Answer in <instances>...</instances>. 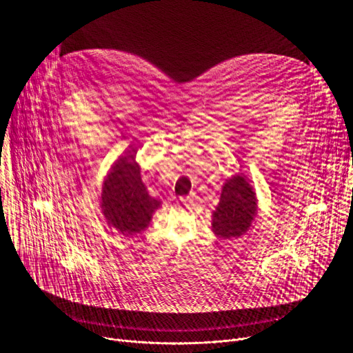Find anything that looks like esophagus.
Listing matches in <instances>:
<instances>
[{"mask_svg": "<svg viewBox=\"0 0 353 353\" xmlns=\"http://www.w3.org/2000/svg\"><path fill=\"white\" fill-rule=\"evenodd\" d=\"M184 201V203H185V201H187V203H188V205H194L195 204V201H194V196H187L185 199H183Z\"/></svg>", "mask_w": 353, "mask_h": 353, "instance_id": "obj_1", "label": "esophagus"}]
</instances>
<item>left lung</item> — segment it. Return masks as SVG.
Returning a JSON list of instances; mask_svg holds the SVG:
<instances>
[{"mask_svg":"<svg viewBox=\"0 0 353 353\" xmlns=\"http://www.w3.org/2000/svg\"><path fill=\"white\" fill-rule=\"evenodd\" d=\"M257 195L244 174L226 179L219 204L212 211V232L221 239H237L248 232L257 216Z\"/></svg>","mask_w":353,"mask_h":353,"instance_id":"left-lung-1","label":"left lung"}]
</instances>
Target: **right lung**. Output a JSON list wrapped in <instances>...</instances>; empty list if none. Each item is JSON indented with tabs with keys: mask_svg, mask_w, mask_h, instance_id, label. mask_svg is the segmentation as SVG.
Listing matches in <instances>:
<instances>
[{
	"mask_svg": "<svg viewBox=\"0 0 353 353\" xmlns=\"http://www.w3.org/2000/svg\"><path fill=\"white\" fill-rule=\"evenodd\" d=\"M161 201L149 195L141 179L135 155L125 152L112 165L102 184L100 210L108 223L119 233L132 237L143 232L152 221Z\"/></svg>",
	"mask_w": 353,
	"mask_h": 353,
	"instance_id": "add662e5",
	"label": "right lung"
}]
</instances>
